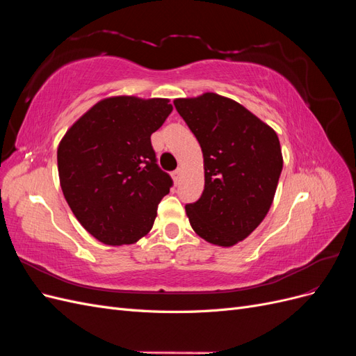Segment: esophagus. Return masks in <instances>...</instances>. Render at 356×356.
<instances>
[{"mask_svg": "<svg viewBox=\"0 0 356 356\" xmlns=\"http://www.w3.org/2000/svg\"><path fill=\"white\" fill-rule=\"evenodd\" d=\"M172 177H174V181H175V182H179V178H181V169L174 170V174H172Z\"/></svg>", "mask_w": 356, "mask_h": 356, "instance_id": "obj_1", "label": "esophagus"}]
</instances>
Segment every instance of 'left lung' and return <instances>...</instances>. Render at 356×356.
I'll use <instances>...</instances> for the list:
<instances>
[{"mask_svg":"<svg viewBox=\"0 0 356 356\" xmlns=\"http://www.w3.org/2000/svg\"><path fill=\"white\" fill-rule=\"evenodd\" d=\"M174 105L203 153L204 190L186 204L202 239L229 248L246 239L270 209L284 159L279 138L243 105L207 92Z\"/></svg>","mask_w":356,"mask_h":356,"instance_id":"8db88e82","label":"left lung"}]
</instances>
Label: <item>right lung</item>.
<instances>
[{
  "label": "right lung",
  "instance_id": "right-lung-1",
  "mask_svg": "<svg viewBox=\"0 0 356 356\" xmlns=\"http://www.w3.org/2000/svg\"><path fill=\"white\" fill-rule=\"evenodd\" d=\"M172 113L169 99L111 96L96 102L60 139V188L95 239L120 246L152 230L172 179L156 163L152 134Z\"/></svg>",
  "mask_w": 356,
  "mask_h": 356
}]
</instances>
